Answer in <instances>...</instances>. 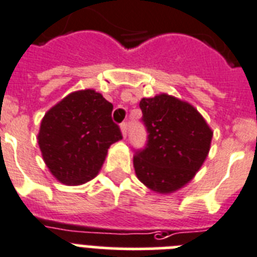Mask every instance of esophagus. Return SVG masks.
Instances as JSON below:
<instances>
[{"label":"esophagus","mask_w":257,"mask_h":257,"mask_svg":"<svg viewBox=\"0 0 257 257\" xmlns=\"http://www.w3.org/2000/svg\"><path fill=\"white\" fill-rule=\"evenodd\" d=\"M120 131H122V135L123 138L127 137V122H122L120 123Z\"/></svg>","instance_id":"obj_1"}]
</instances>
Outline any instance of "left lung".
<instances>
[{"label":"left lung","instance_id":"1","mask_svg":"<svg viewBox=\"0 0 257 257\" xmlns=\"http://www.w3.org/2000/svg\"><path fill=\"white\" fill-rule=\"evenodd\" d=\"M139 106L148 140L134 156L137 177L152 191H177L201 168L213 133L191 104L166 93L142 98Z\"/></svg>","mask_w":257,"mask_h":257}]
</instances>
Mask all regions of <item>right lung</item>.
<instances>
[{
    "mask_svg": "<svg viewBox=\"0 0 257 257\" xmlns=\"http://www.w3.org/2000/svg\"><path fill=\"white\" fill-rule=\"evenodd\" d=\"M113 105L93 89L76 91L47 111L37 135L43 159L63 185L95 178L107 150L122 139Z\"/></svg>",
    "mask_w": 257,
    "mask_h": 257,
    "instance_id": "right-lung-1",
    "label": "right lung"
}]
</instances>
